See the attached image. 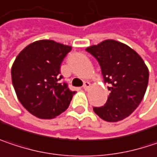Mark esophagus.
<instances>
[{"label":"esophagus","instance_id":"obj_1","mask_svg":"<svg viewBox=\"0 0 157 157\" xmlns=\"http://www.w3.org/2000/svg\"><path fill=\"white\" fill-rule=\"evenodd\" d=\"M90 86H91V83H90L89 82H84V83H83V85H82V88H83L84 90H88V89L90 88Z\"/></svg>","mask_w":157,"mask_h":157}]
</instances>
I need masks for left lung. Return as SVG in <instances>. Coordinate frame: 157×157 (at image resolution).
I'll use <instances>...</instances> for the list:
<instances>
[{"label":"left lung","instance_id":"left-lung-1","mask_svg":"<svg viewBox=\"0 0 157 157\" xmlns=\"http://www.w3.org/2000/svg\"><path fill=\"white\" fill-rule=\"evenodd\" d=\"M86 51L97 59L104 82L109 84L107 102L93 108L94 112L108 122L126 119L146 93L149 77L147 66L135 50L116 40H104Z\"/></svg>","mask_w":157,"mask_h":157}]
</instances>
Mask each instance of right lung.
<instances>
[{
    "label": "right lung",
    "instance_id": "right-lung-1",
    "mask_svg": "<svg viewBox=\"0 0 157 157\" xmlns=\"http://www.w3.org/2000/svg\"><path fill=\"white\" fill-rule=\"evenodd\" d=\"M72 47L43 39L27 46L11 67V80L23 107L39 119H53L68 108L75 92L60 82V65Z\"/></svg>",
    "mask_w": 157,
    "mask_h": 157
}]
</instances>
